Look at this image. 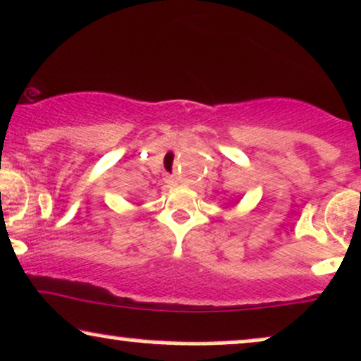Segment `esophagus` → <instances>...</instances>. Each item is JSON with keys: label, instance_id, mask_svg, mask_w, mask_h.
I'll return each instance as SVG.
<instances>
[{"label": "esophagus", "instance_id": "34e87169", "mask_svg": "<svg viewBox=\"0 0 361 361\" xmlns=\"http://www.w3.org/2000/svg\"><path fill=\"white\" fill-rule=\"evenodd\" d=\"M166 183L169 186H175V180H173V176H166Z\"/></svg>", "mask_w": 361, "mask_h": 361}]
</instances>
